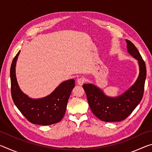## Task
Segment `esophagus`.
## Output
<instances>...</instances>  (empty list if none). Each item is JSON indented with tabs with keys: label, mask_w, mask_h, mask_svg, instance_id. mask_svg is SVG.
I'll use <instances>...</instances> for the list:
<instances>
[{
	"label": "esophagus",
	"mask_w": 152,
	"mask_h": 152,
	"mask_svg": "<svg viewBox=\"0 0 152 152\" xmlns=\"http://www.w3.org/2000/svg\"><path fill=\"white\" fill-rule=\"evenodd\" d=\"M85 81H86V80L84 78V77H80V78H79L78 80H77V83H78V84H79V85L82 86V84L85 82Z\"/></svg>",
	"instance_id": "esophagus-1"
}]
</instances>
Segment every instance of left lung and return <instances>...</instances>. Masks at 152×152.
<instances>
[{"instance_id":"8db88e82","label":"left lung","mask_w":152,"mask_h":152,"mask_svg":"<svg viewBox=\"0 0 152 152\" xmlns=\"http://www.w3.org/2000/svg\"><path fill=\"white\" fill-rule=\"evenodd\" d=\"M128 52L138 60L140 74L135 84L125 93L116 98L109 97L101 89L91 84H83L88 104L96 117L106 122H118L125 119L142 99L146 78L145 61L134 44L126 40Z\"/></svg>"}]
</instances>
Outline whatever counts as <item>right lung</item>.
Returning a JSON list of instances; mask_svg holds the SVG:
<instances>
[{
  "label": "right lung",
  "mask_w": 152,
  "mask_h": 152,
  "mask_svg": "<svg viewBox=\"0 0 152 152\" xmlns=\"http://www.w3.org/2000/svg\"><path fill=\"white\" fill-rule=\"evenodd\" d=\"M19 52L12 61L10 71L12 99L23 116L33 124L49 125L60 121L66 113L67 103L75 84L70 79L62 82L48 96L32 99L23 93L18 86L15 66Z\"/></svg>",
  "instance_id": "add662e5"
}]
</instances>
